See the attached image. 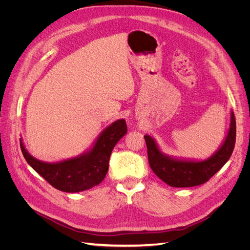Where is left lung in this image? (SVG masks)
Wrapping results in <instances>:
<instances>
[{"label": "left lung", "mask_w": 250, "mask_h": 250, "mask_svg": "<svg viewBox=\"0 0 250 250\" xmlns=\"http://www.w3.org/2000/svg\"><path fill=\"white\" fill-rule=\"evenodd\" d=\"M148 161L152 171L166 184L175 188L199 186L213 177L229 160L236 143V118L230 117V127L223 145L217 152L203 162L177 161L162 154L150 135H145Z\"/></svg>", "instance_id": "left-lung-1"}]
</instances>
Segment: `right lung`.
I'll use <instances>...</instances> for the list:
<instances>
[{
  "label": "right lung",
  "instance_id": "1",
  "mask_svg": "<svg viewBox=\"0 0 250 250\" xmlns=\"http://www.w3.org/2000/svg\"><path fill=\"white\" fill-rule=\"evenodd\" d=\"M127 132L125 120H118L105 129L89 152L56 164L43 163L30 155L21 142L27 163L55 188L62 192H81L99 185L108 171L113 147Z\"/></svg>",
  "mask_w": 250,
  "mask_h": 250
}]
</instances>
